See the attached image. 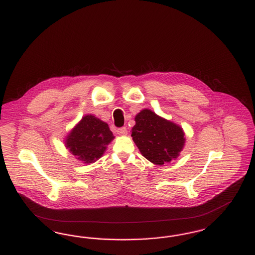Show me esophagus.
<instances>
[{
  "label": "esophagus",
  "instance_id": "1",
  "mask_svg": "<svg viewBox=\"0 0 255 255\" xmlns=\"http://www.w3.org/2000/svg\"><path fill=\"white\" fill-rule=\"evenodd\" d=\"M118 133L120 134H127V128L126 127H122L118 129Z\"/></svg>",
  "mask_w": 255,
  "mask_h": 255
}]
</instances>
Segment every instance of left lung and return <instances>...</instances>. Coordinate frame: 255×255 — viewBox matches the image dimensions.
Returning a JSON list of instances; mask_svg holds the SVG:
<instances>
[{
  "label": "left lung",
  "mask_w": 255,
  "mask_h": 255,
  "mask_svg": "<svg viewBox=\"0 0 255 255\" xmlns=\"http://www.w3.org/2000/svg\"><path fill=\"white\" fill-rule=\"evenodd\" d=\"M134 120L131 135L144 158L162 165L179 156L184 145V133L180 126L147 109L137 114Z\"/></svg>",
  "instance_id": "left-lung-1"
}]
</instances>
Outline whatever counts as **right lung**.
Returning <instances> with one entry per match:
<instances>
[{"label":"right lung","mask_w":255,"mask_h":255,"mask_svg":"<svg viewBox=\"0 0 255 255\" xmlns=\"http://www.w3.org/2000/svg\"><path fill=\"white\" fill-rule=\"evenodd\" d=\"M113 138L108 124L90 115L84 117L73 128L66 145L79 160L91 163L103 155L106 145Z\"/></svg>","instance_id":"right-lung-1"}]
</instances>
